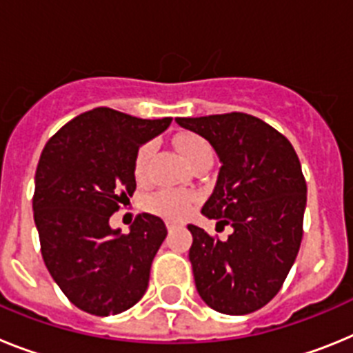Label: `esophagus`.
<instances>
[{
	"instance_id": "1",
	"label": "esophagus",
	"mask_w": 353,
	"mask_h": 353,
	"mask_svg": "<svg viewBox=\"0 0 353 353\" xmlns=\"http://www.w3.org/2000/svg\"><path fill=\"white\" fill-rule=\"evenodd\" d=\"M180 224L174 223V221H166V228L168 230H174V228H179Z\"/></svg>"
}]
</instances>
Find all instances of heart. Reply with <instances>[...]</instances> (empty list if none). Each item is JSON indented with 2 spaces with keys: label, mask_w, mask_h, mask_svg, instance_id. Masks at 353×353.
Here are the masks:
<instances>
[{
  "label": "heart",
  "mask_w": 353,
  "mask_h": 353,
  "mask_svg": "<svg viewBox=\"0 0 353 353\" xmlns=\"http://www.w3.org/2000/svg\"><path fill=\"white\" fill-rule=\"evenodd\" d=\"M176 148L189 166L205 157H212L210 145L198 134H182L176 139ZM152 152H154L152 143H145V145L139 146L136 159H134V174L138 180L145 179L146 166H148V161L152 157ZM192 203H194V196L187 194V192L159 191L146 199V208L152 214L161 215L164 219L176 221L185 217L191 212Z\"/></svg>",
  "instance_id": "b5f03b06"
}]
</instances>
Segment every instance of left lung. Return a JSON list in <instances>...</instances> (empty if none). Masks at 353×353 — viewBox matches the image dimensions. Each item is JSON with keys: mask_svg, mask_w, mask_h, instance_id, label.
<instances>
[{"mask_svg": "<svg viewBox=\"0 0 353 353\" xmlns=\"http://www.w3.org/2000/svg\"><path fill=\"white\" fill-rule=\"evenodd\" d=\"M203 136L223 166L201 208L208 219L233 228L228 240L189 224L196 290L212 310L248 314L281 290L302 240L305 179L292 143L245 113L176 118Z\"/></svg>", "mask_w": 353, "mask_h": 353, "instance_id": "obj_1", "label": "left lung"}]
</instances>
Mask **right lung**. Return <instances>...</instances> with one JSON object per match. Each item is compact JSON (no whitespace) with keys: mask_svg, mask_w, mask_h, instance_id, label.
<instances>
[{"mask_svg":"<svg viewBox=\"0 0 353 353\" xmlns=\"http://www.w3.org/2000/svg\"><path fill=\"white\" fill-rule=\"evenodd\" d=\"M171 120L95 108L65 123L43 146L33 194L40 251L56 285L86 313L118 314L145 295L166 224L139 214L130 232L120 233L109 217L136 191L139 146Z\"/></svg>","mask_w":353,"mask_h":353,"instance_id":"add662e5","label":"right lung"}]
</instances>
